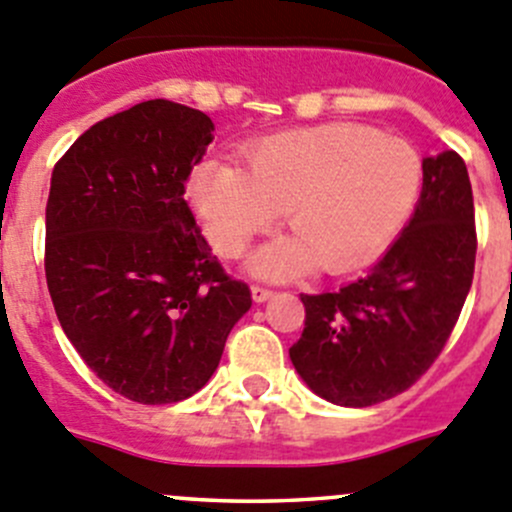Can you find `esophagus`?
Instances as JSON below:
<instances>
[{"label": "esophagus", "instance_id": "esophagus-1", "mask_svg": "<svg viewBox=\"0 0 512 512\" xmlns=\"http://www.w3.org/2000/svg\"><path fill=\"white\" fill-rule=\"evenodd\" d=\"M272 295H275V290H270V287H262V285L252 287V300H255V302L270 300Z\"/></svg>", "mask_w": 512, "mask_h": 512}]
</instances>
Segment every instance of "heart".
I'll return each instance as SVG.
<instances>
[{"label":"heart","instance_id":"b5f03b06","mask_svg":"<svg viewBox=\"0 0 512 512\" xmlns=\"http://www.w3.org/2000/svg\"><path fill=\"white\" fill-rule=\"evenodd\" d=\"M423 157L413 142L360 124L280 132L247 152V172L207 160L190 177V202L212 247L240 257L287 207L292 235L252 260L265 277L320 265L347 272L388 245L418 202Z\"/></svg>","mask_w":512,"mask_h":512}]
</instances>
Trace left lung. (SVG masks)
Segmentation results:
<instances>
[{"label": "left lung", "mask_w": 512, "mask_h": 512, "mask_svg": "<svg viewBox=\"0 0 512 512\" xmlns=\"http://www.w3.org/2000/svg\"><path fill=\"white\" fill-rule=\"evenodd\" d=\"M475 250L463 157H425L413 220L380 262L340 290L300 295L305 330L290 360L312 393L370 408L413 388L450 340L473 285Z\"/></svg>", "instance_id": "obj_1"}]
</instances>
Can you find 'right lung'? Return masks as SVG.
<instances>
[{
    "mask_svg": "<svg viewBox=\"0 0 512 512\" xmlns=\"http://www.w3.org/2000/svg\"><path fill=\"white\" fill-rule=\"evenodd\" d=\"M215 124L150 99L92 124L54 165L44 272L64 335L122 398L205 388L250 287L232 280L185 200Z\"/></svg>",
    "mask_w": 512,
    "mask_h": 512,
    "instance_id": "1",
    "label": "right lung"
}]
</instances>
